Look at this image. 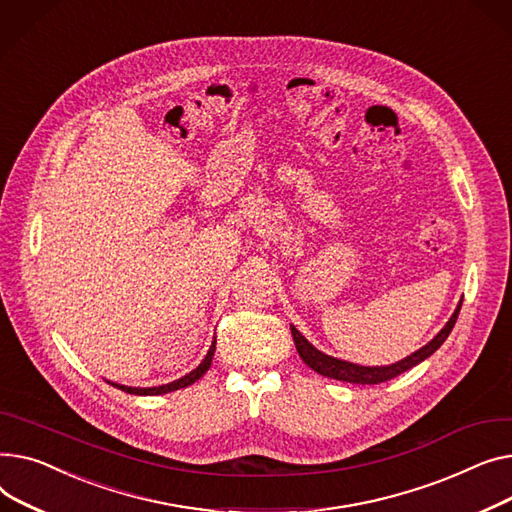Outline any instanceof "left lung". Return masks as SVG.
Wrapping results in <instances>:
<instances>
[{
    "label": "left lung",
    "mask_w": 512,
    "mask_h": 512,
    "mask_svg": "<svg viewBox=\"0 0 512 512\" xmlns=\"http://www.w3.org/2000/svg\"><path fill=\"white\" fill-rule=\"evenodd\" d=\"M459 312H461V304L457 306L455 314L450 316L446 326L440 330V333L426 347L411 353L409 357L401 359V362H397L393 366H380V368H366V366L341 362V359H337V357H330V355L318 351L312 343H308V339L302 333H299L295 326H291V335H293L295 349H297L299 357H302L304 362L314 372H318V374H322L326 378H335V380H343V382H351V384H380V382H386L390 378H395V376L411 370L419 362H424L426 357H430L446 341V337L450 335V330H453Z\"/></svg>",
    "instance_id": "8db88e82"
}]
</instances>
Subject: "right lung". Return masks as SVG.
Instances as JSON below:
<instances>
[{"label": "right lung", "instance_id": "1", "mask_svg": "<svg viewBox=\"0 0 512 512\" xmlns=\"http://www.w3.org/2000/svg\"><path fill=\"white\" fill-rule=\"evenodd\" d=\"M215 345H217V339L213 341V345H210V349H208V353L204 357V362L196 370H192L188 376L179 378L175 382H169V384H163V386H153V388H132V386H122V384H115V382H111V386L124 390V393H130V395H165V393H171V390L190 386V384H194L198 378H202L208 372L210 362H213V355H215Z\"/></svg>", "mask_w": 512, "mask_h": 512}]
</instances>
